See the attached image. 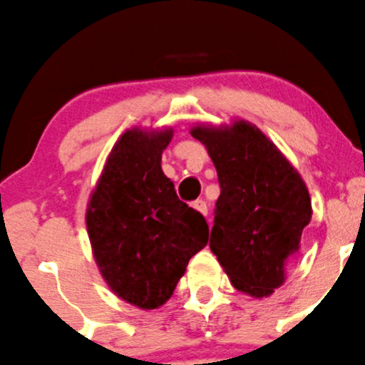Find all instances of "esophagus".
Instances as JSON below:
<instances>
[{
	"mask_svg": "<svg viewBox=\"0 0 365 365\" xmlns=\"http://www.w3.org/2000/svg\"><path fill=\"white\" fill-rule=\"evenodd\" d=\"M192 206H194L195 210H197L199 213L205 215V217H206V215H208V205H206V202L202 201V199H197V201H194Z\"/></svg>",
	"mask_w": 365,
	"mask_h": 365,
	"instance_id": "obj_1",
	"label": "esophagus"
}]
</instances>
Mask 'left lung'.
<instances>
[{
    "mask_svg": "<svg viewBox=\"0 0 365 365\" xmlns=\"http://www.w3.org/2000/svg\"><path fill=\"white\" fill-rule=\"evenodd\" d=\"M217 168V199L210 248L232 287L267 297L285 282L312 220V197L297 170L278 147L247 120L194 125Z\"/></svg>",
    "mask_w": 365,
    "mask_h": 365,
    "instance_id": "obj_1",
    "label": "left lung"
}]
</instances>
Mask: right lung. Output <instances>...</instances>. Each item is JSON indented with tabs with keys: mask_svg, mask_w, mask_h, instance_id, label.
Listing matches in <instances>:
<instances>
[{
	"mask_svg": "<svg viewBox=\"0 0 365 365\" xmlns=\"http://www.w3.org/2000/svg\"><path fill=\"white\" fill-rule=\"evenodd\" d=\"M173 129H128L113 145L87 205L92 253L118 297L155 309L208 243L201 213L180 201L160 168Z\"/></svg>",
	"mask_w": 365,
	"mask_h": 365,
	"instance_id": "1",
	"label": "right lung"
}]
</instances>
